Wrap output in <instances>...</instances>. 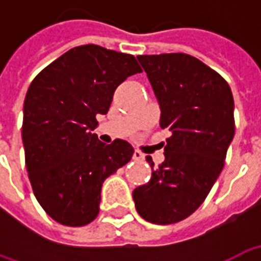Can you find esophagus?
Returning <instances> with one entry per match:
<instances>
[{"instance_id": "obj_1", "label": "esophagus", "mask_w": 261, "mask_h": 261, "mask_svg": "<svg viewBox=\"0 0 261 261\" xmlns=\"http://www.w3.org/2000/svg\"><path fill=\"white\" fill-rule=\"evenodd\" d=\"M133 159H134V161H142V159H144V155H142L140 151H134V153H133Z\"/></svg>"}]
</instances>
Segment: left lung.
I'll return each mask as SVG.
<instances>
[{
    "instance_id": "left-lung-1",
    "label": "left lung",
    "mask_w": 261,
    "mask_h": 261,
    "mask_svg": "<svg viewBox=\"0 0 261 261\" xmlns=\"http://www.w3.org/2000/svg\"><path fill=\"white\" fill-rule=\"evenodd\" d=\"M161 109L165 161L147 185L134 189L137 213L158 225L179 222L201 205L224 168L235 134L228 82L185 53L138 56Z\"/></svg>"
}]
</instances>
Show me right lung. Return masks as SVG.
<instances>
[{
    "mask_svg": "<svg viewBox=\"0 0 261 261\" xmlns=\"http://www.w3.org/2000/svg\"><path fill=\"white\" fill-rule=\"evenodd\" d=\"M142 69L134 56L96 44L71 48L32 81L23 103L26 169L39 204L59 224L84 226L99 214L103 181L130 162L124 140L92 131L116 88Z\"/></svg>",
    "mask_w": 261,
    "mask_h": 261,
    "instance_id": "add662e5",
    "label": "right lung"
}]
</instances>
